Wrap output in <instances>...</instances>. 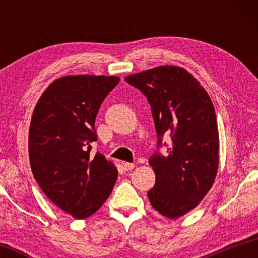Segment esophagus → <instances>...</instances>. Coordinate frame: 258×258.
Masks as SVG:
<instances>
[{"label":"esophagus","mask_w":258,"mask_h":258,"mask_svg":"<svg viewBox=\"0 0 258 258\" xmlns=\"http://www.w3.org/2000/svg\"><path fill=\"white\" fill-rule=\"evenodd\" d=\"M123 166H124L125 171H131V169H133L135 167V164H133V163H123Z\"/></svg>","instance_id":"esophagus-1"}]
</instances>
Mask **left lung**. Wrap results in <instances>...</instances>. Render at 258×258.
<instances>
[{"mask_svg": "<svg viewBox=\"0 0 258 258\" xmlns=\"http://www.w3.org/2000/svg\"><path fill=\"white\" fill-rule=\"evenodd\" d=\"M125 81L150 103L157 147L171 135L167 155L149 158L156 183L148 197L157 212L175 220L197 207L215 181L220 139L214 104L197 78L177 66L148 69Z\"/></svg>", "mask_w": 258, "mask_h": 258, "instance_id": "obj_1", "label": "left lung"}]
</instances>
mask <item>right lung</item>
Returning <instances> with one entry per match:
<instances>
[{"label": "right lung", "mask_w": 258, "mask_h": 258, "mask_svg": "<svg viewBox=\"0 0 258 258\" xmlns=\"http://www.w3.org/2000/svg\"><path fill=\"white\" fill-rule=\"evenodd\" d=\"M116 76H63L51 83L35 106L28 149L35 180L55 206L77 220L94 214L118 176L116 166L91 152L95 117Z\"/></svg>", "instance_id": "add662e5"}]
</instances>
